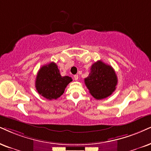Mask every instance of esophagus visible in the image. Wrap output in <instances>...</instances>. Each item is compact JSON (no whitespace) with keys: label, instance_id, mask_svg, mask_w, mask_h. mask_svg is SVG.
I'll use <instances>...</instances> for the list:
<instances>
[{"label":"esophagus","instance_id":"esophagus-1","mask_svg":"<svg viewBox=\"0 0 151 151\" xmlns=\"http://www.w3.org/2000/svg\"><path fill=\"white\" fill-rule=\"evenodd\" d=\"M74 80H76V81L78 80V79H79V76H78V74H75V75L74 76Z\"/></svg>","mask_w":151,"mask_h":151}]
</instances>
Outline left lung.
I'll return each mask as SVG.
<instances>
[{"instance_id": "obj_1", "label": "left lung", "mask_w": 151, "mask_h": 151, "mask_svg": "<svg viewBox=\"0 0 151 151\" xmlns=\"http://www.w3.org/2000/svg\"><path fill=\"white\" fill-rule=\"evenodd\" d=\"M84 82L91 95L97 100H102L115 91L118 78L111 66L98 60L92 65Z\"/></svg>"}]
</instances>
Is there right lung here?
I'll use <instances>...</instances> for the list:
<instances>
[{"instance_id": "add662e5", "label": "right lung", "mask_w": 151, "mask_h": 151, "mask_svg": "<svg viewBox=\"0 0 151 151\" xmlns=\"http://www.w3.org/2000/svg\"><path fill=\"white\" fill-rule=\"evenodd\" d=\"M72 81L68 76L62 77L55 63L43 65L37 72L35 88L37 93L48 100H56L63 94L67 86Z\"/></svg>"}]
</instances>
